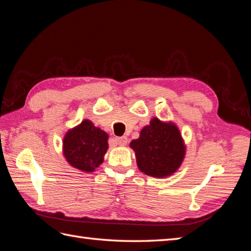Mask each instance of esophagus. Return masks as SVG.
Masks as SVG:
<instances>
[{
  "instance_id": "esophagus-1",
  "label": "esophagus",
  "mask_w": 251,
  "mask_h": 251,
  "mask_svg": "<svg viewBox=\"0 0 251 251\" xmlns=\"http://www.w3.org/2000/svg\"><path fill=\"white\" fill-rule=\"evenodd\" d=\"M115 141H116L117 145L125 146L126 143H127V138H126L125 136H123V137H116V138H115Z\"/></svg>"
}]
</instances>
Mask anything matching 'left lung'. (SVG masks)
<instances>
[{
  "label": "left lung",
  "mask_w": 251,
  "mask_h": 251,
  "mask_svg": "<svg viewBox=\"0 0 251 251\" xmlns=\"http://www.w3.org/2000/svg\"><path fill=\"white\" fill-rule=\"evenodd\" d=\"M142 173L156 178L174 174L183 161L185 147L177 126L153 119L130 142Z\"/></svg>",
  "instance_id": "obj_1"
}]
</instances>
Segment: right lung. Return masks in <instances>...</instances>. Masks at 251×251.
I'll return each mask as SVG.
<instances>
[{
    "instance_id": "1",
    "label": "right lung",
    "mask_w": 251,
    "mask_h": 251,
    "mask_svg": "<svg viewBox=\"0 0 251 251\" xmlns=\"http://www.w3.org/2000/svg\"><path fill=\"white\" fill-rule=\"evenodd\" d=\"M108 135L88 120L69 130L63 139V154L71 166L93 173L103 162Z\"/></svg>"
}]
</instances>
